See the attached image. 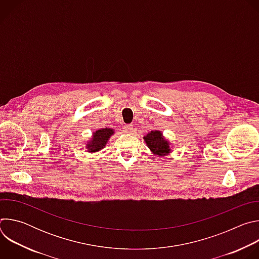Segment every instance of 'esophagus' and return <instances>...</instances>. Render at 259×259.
<instances>
[{"label":"esophagus","mask_w":259,"mask_h":259,"mask_svg":"<svg viewBox=\"0 0 259 259\" xmlns=\"http://www.w3.org/2000/svg\"><path fill=\"white\" fill-rule=\"evenodd\" d=\"M123 129H124V132H126V133H132V132H133V126L130 125V124L125 125V126L123 127Z\"/></svg>","instance_id":"obj_1"}]
</instances>
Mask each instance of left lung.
<instances>
[{"label":"left lung","instance_id":"1","mask_svg":"<svg viewBox=\"0 0 259 259\" xmlns=\"http://www.w3.org/2000/svg\"><path fill=\"white\" fill-rule=\"evenodd\" d=\"M144 142L146 146L157 156L164 157L169 155L171 151V143L163 136L162 132L159 130L151 131L144 137Z\"/></svg>","mask_w":259,"mask_h":259}]
</instances>
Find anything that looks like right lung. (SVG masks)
<instances>
[{
	"label": "right lung",
	"mask_w": 259,
	"mask_h": 259,
	"mask_svg": "<svg viewBox=\"0 0 259 259\" xmlns=\"http://www.w3.org/2000/svg\"><path fill=\"white\" fill-rule=\"evenodd\" d=\"M115 133L112 128H101L93 132L91 140L86 144V150L91 153H97L105 146L107 140Z\"/></svg>",
	"instance_id": "obj_1"
}]
</instances>
